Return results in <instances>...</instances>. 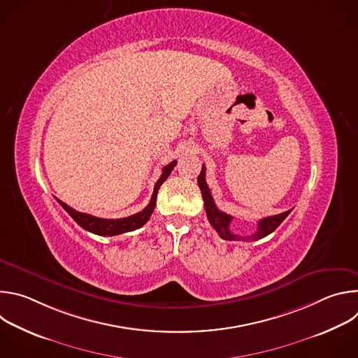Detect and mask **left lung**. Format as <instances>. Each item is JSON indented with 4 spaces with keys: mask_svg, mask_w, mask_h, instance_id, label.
Returning <instances> with one entry per match:
<instances>
[{
    "mask_svg": "<svg viewBox=\"0 0 358 358\" xmlns=\"http://www.w3.org/2000/svg\"><path fill=\"white\" fill-rule=\"evenodd\" d=\"M198 187H199L202 198H203V206H206V211H207V217H208L210 224L218 232V235L222 239H227V241H258V239H262L266 235L272 234L283 222V220L292 213V210H289V211L278 214V215L262 218L258 222L257 232L249 235V236H241V235H236V234L231 232V229H229V224L234 218L231 215L220 211L215 206L214 198L211 195V191H210V188L206 182V166H202V170L198 176Z\"/></svg>",
    "mask_w": 358,
    "mask_h": 358,
    "instance_id": "1",
    "label": "left lung"
}]
</instances>
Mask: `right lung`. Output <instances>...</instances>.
<instances>
[{
  "instance_id": "1",
  "label": "right lung",
  "mask_w": 358,
  "mask_h": 358,
  "mask_svg": "<svg viewBox=\"0 0 358 358\" xmlns=\"http://www.w3.org/2000/svg\"><path fill=\"white\" fill-rule=\"evenodd\" d=\"M176 164H177V162L174 160L163 169V174L155 185V191H152V195H151L148 206L141 213H137V214L126 217V218H119V220L97 218V217H93V215H89V214H85V213H79V211L71 208L68 203L62 202L58 198H57V201L61 203L62 208L76 221V224H79L83 229L92 232V234H96V235H100V236H115V235H120V234H124V232H130V231L141 228L148 221V218L151 217V214H152V211H155V207H156L159 188L169 178V176L171 174Z\"/></svg>"
}]
</instances>
